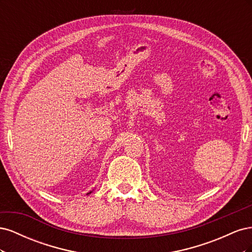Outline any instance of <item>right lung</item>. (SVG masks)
<instances>
[{
  "instance_id": "right-lung-1",
  "label": "right lung",
  "mask_w": 252,
  "mask_h": 252,
  "mask_svg": "<svg viewBox=\"0 0 252 252\" xmlns=\"http://www.w3.org/2000/svg\"><path fill=\"white\" fill-rule=\"evenodd\" d=\"M91 192H93V191H90V192H88V193H87V194H90V193H91Z\"/></svg>"
}]
</instances>
